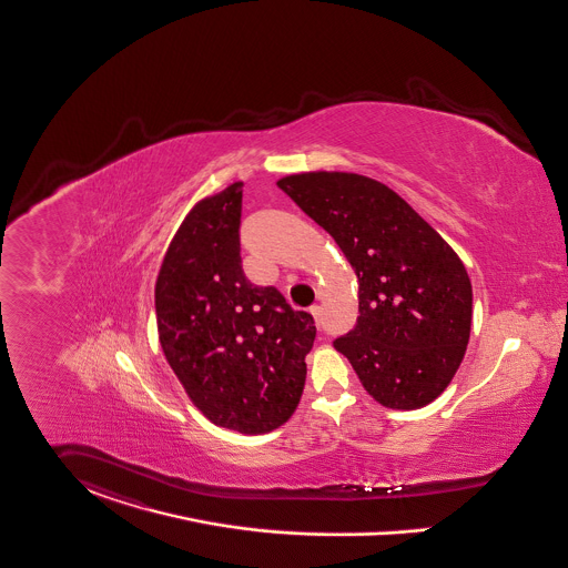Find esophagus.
Masks as SVG:
<instances>
[{
	"label": "esophagus",
	"instance_id": "1",
	"mask_svg": "<svg viewBox=\"0 0 568 568\" xmlns=\"http://www.w3.org/2000/svg\"><path fill=\"white\" fill-rule=\"evenodd\" d=\"M310 314H312V316H314V321H316V325H318V327H321V307H318V305H312V307H310Z\"/></svg>",
	"mask_w": 568,
	"mask_h": 568
}]
</instances>
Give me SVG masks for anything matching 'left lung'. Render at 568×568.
Segmentation results:
<instances>
[{
    "label": "left lung",
    "instance_id": "1",
    "mask_svg": "<svg viewBox=\"0 0 568 568\" xmlns=\"http://www.w3.org/2000/svg\"><path fill=\"white\" fill-rule=\"evenodd\" d=\"M277 187L334 236L357 273L359 316L334 341L336 351L383 407L433 403L458 371L471 329V282L453 247L375 179L305 172Z\"/></svg>",
    "mask_w": 568,
    "mask_h": 568
}]
</instances>
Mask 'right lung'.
<instances>
[{
  "label": "right lung",
  "mask_w": 568,
  "mask_h": 568,
  "mask_svg": "<svg viewBox=\"0 0 568 568\" xmlns=\"http://www.w3.org/2000/svg\"><path fill=\"white\" fill-rule=\"evenodd\" d=\"M243 183L200 200L176 230L154 286L159 342L191 403L243 435L282 426L300 405L316 327L241 266Z\"/></svg>",
  "instance_id": "right-lung-1"
}]
</instances>
